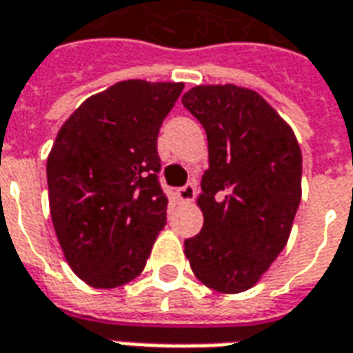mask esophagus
I'll return each mask as SVG.
<instances>
[{"label": "esophagus", "mask_w": 353, "mask_h": 353, "mask_svg": "<svg viewBox=\"0 0 353 353\" xmlns=\"http://www.w3.org/2000/svg\"><path fill=\"white\" fill-rule=\"evenodd\" d=\"M176 194L181 202H191V200L196 196V187L192 183L185 185V187H179V189H177Z\"/></svg>", "instance_id": "obj_1"}]
</instances>
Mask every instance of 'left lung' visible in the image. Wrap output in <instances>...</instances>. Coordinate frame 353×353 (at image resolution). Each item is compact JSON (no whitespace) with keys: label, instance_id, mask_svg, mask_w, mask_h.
I'll use <instances>...</instances> for the list:
<instances>
[{"label":"left lung","instance_id":"obj_1","mask_svg":"<svg viewBox=\"0 0 353 353\" xmlns=\"http://www.w3.org/2000/svg\"><path fill=\"white\" fill-rule=\"evenodd\" d=\"M181 101L206 130L210 161L196 199L204 227L185 240V257L204 285L242 293L288 244L303 194L301 147L252 88L199 85Z\"/></svg>","mask_w":353,"mask_h":353}]
</instances>
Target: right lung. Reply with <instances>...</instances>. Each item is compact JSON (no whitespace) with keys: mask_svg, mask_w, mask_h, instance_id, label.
<instances>
[{"mask_svg":"<svg viewBox=\"0 0 353 353\" xmlns=\"http://www.w3.org/2000/svg\"><path fill=\"white\" fill-rule=\"evenodd\" d=\"M183 87L121 81L58 130L47 159L50 217L68 265L90 288L139 276L166 225L157 138Z\"/></svg>","mask_w":353,"mask_h":353,"instance_id":"1","label":"right lung"}]
</instances>
